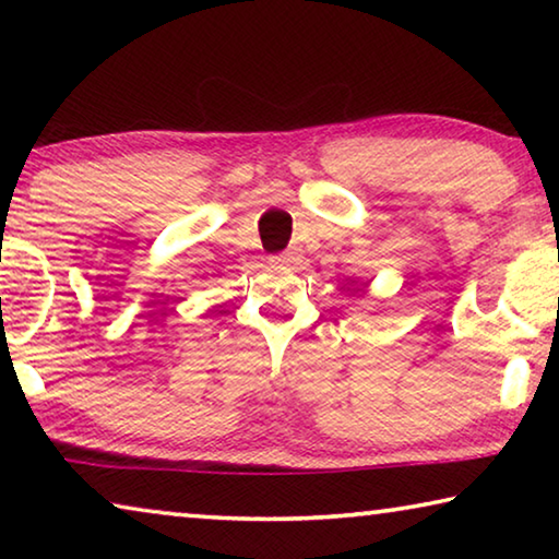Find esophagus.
I'll list each match as a JSON object with an SVG mask.
<instances>
[{
	"label": "esophagus",
	"mask_w": 559,
	"mask_h": 559,
	"mask_svg": "<svg viewBox=\"0 0 559 559\" xmlns=\"http://www.w3.org/2000/svg\"><path fill=\"white\" fill-rule=\"evenodd\" d=\"M296 261H298L296 251H283V253H276V257H271V263H276V266H293Z\"/></svg>",
	"instance_id": "obj_1"
}]
</instances>
